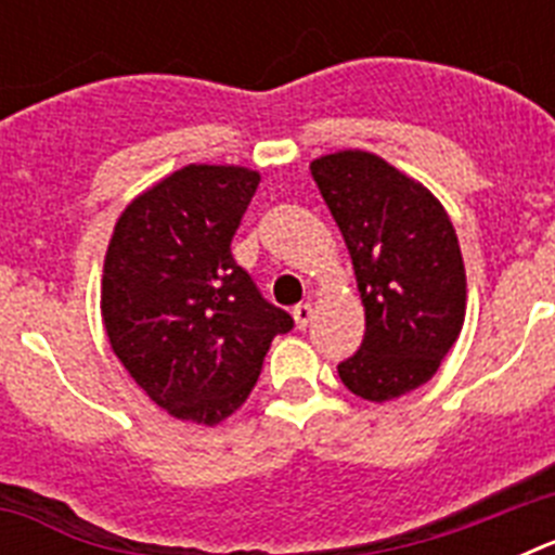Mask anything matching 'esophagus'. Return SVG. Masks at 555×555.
<instances>
[{
    "mask_svg": "<svg viewBox=\"0 0 555 555\" xmlns=\"http://www.w3.org/2000/svg\"><path fill=\"white\" fill-rule=\"evenodd\" d=\"M292 317H294V325L300 327V331H306V327L311 325V320H313V306H311V302H300V306L292 311Z\"/></svg>",
    "mask_w": 555,
    "mask_h": 555,
    "instance_id": "esophagus-1",
    "label": "esophagus"
}]
</instances>
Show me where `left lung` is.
<instances>
[{
  "label": "left lung",
  "instance_id": "left-lung-1",
  "mask_svg": "<svg viewBox=\"0 0 555 555\" xmlns=\"http://www.w3.org/2000/svg\"><path fill=\"white\" fill-rule=\"evenodd\" d=\"M311 175L350 249L366 320L338 377L372 403L409 395L464 327L467 274L453 222L423 183L372 152L322 155Z\"/></svg>",
  "mask_w": 555,
  "mask_h": 555
}]
</instances>
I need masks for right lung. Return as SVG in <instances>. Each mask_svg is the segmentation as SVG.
<instances>
[{
  "label": "right lung",
  "mask_w": 555,
  "mask_h": 555,
  "mask_svg": "<svg viewBox=\"0 0 555 555\" xmlns=\"http://www.w3.org/2000/svg\"><path fill=\"white\" fill-rule=\"evenodd\" d=\"M258 183L247 166H183L121 210L107 244V341L152 403L183 423L214 428L242 409L272 338L294 327L230 253Z\"/></svg>",
  "instance_id": "obj_1"
}]
</instances>
